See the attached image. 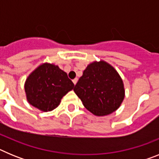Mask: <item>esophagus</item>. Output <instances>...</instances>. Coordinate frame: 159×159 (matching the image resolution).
<instances>
[{
  "label": "esophagus",
  "instance_id": "1",
  "mask_svg": "<svg viewBox=\"0 0 159 159\" xmlns=\"http://www.w3.org/2000/svg\"><path fill=\"white\" fill-rule=\"evenodd\" d=\"M77 81H78V79L77 78H75V79H74V80H72V82H73V84H76V83H77Z\"/></svg>",
  "mask_w": 159,
  "mask_h": 159
}]
</instances>
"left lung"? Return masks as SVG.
Here are the masks:
<instances>
[{
	"label": "left lung",
	"instance_id": "8db88e82",
	"mask_svg": "<svg viewBox=\"0 0 159 159\" xmlns=\"http://www.w3.org/2000/svg\"><path fill=\"white\" fill-rule=\"evenodd\" d=\"M73 90L84 106L98 116L117 110L124 99L121 77L104 61L89 64Z\"/></svg>",
	"mask_w": 159,
	"mask_h": 159
}]
</instances>
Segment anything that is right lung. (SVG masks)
Wrapping results in <instances>:
<instances>
[{
	"mask_svg": "<svg viewBox=\"0 0 159 159\" xmlns=\"http://www.w3.org/2000/svg\"><path fill=\"white\" fill-rule=\"evenodd\" d=\"M74 84L58 66L43 64L28 77L25 84L27 99L31 105L51 111L57 107L62 97L73 89Z\"/></svg>",
	"mask_w": 159,
	"mask_h": 159,
	"instance_id": "add662e5",
	"label": "right lung"
}]
</instances>
